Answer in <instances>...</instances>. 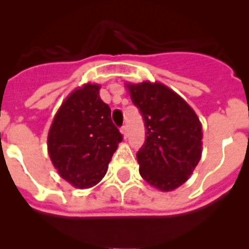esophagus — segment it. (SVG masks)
Listing matches in <instances>:
<instances>
[{
  "label": "esophagus",
  "mask_w": 249,
  "mask_h": 249,
  "mask_svg": "<svg viewBox=\"0 0 249 249\" xmlns=\"http://www.w3.org/2000/svg\"><path fill=\"white\" fill-rule=\"evenodd\" d=\"M121 132H122L123 137L127 138V136H128V128H127V126H122V127H121Z\"/></svg>",
  "instance_id": "esophagus-1"
}]
</instances>
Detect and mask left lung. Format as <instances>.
Here are the masks:
<instances>
[{
	"label": "left lung",
	"instance_id": "1",
	"mask_svg": "<svg viewBox=\"0 0 249 249\" xmlns=\"http://www.w3.org/2000/svg\"><path fill=\"white\" fill-rule=\"evenodd\" d=\"M127 89L146 126V141L137 152L140 175L160 191H173L201 160V122L188 103L162 83L142 82Z\"/></svg>",
	"mask_w": 249,
	"mask_h": 249
}]
</instances>
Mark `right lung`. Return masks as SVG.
I'll return each mask as SVG.
<instances>
[{
    "instance_id": "obj_1",
    "label": "right lung",
    "mask_w": 249,
    "mask_h": 249,
    "mask_svg": "<svg viewBox=\"0 0 249 249\" xmlns=\"http://www.w3.org/2000/svg\"><path fill=\"white\" fill-rule=\"evenodd\" d=\"M100 86L87 83L61 105L47 137L48 155L59 176L77 188H89L105 177L123 136L100 97Z\"/></svg>"
}]
</instances>
